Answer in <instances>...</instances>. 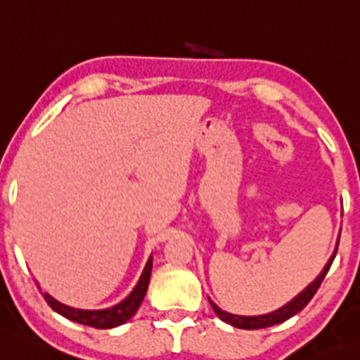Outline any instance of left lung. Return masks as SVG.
Returning <instances> with one entry per match:
<instances>
[{"instance_id": "1", "label": "left lung", "mask_w": 360, "mask_h": 360, "mask_svg": "<svg viewBox=\"0 0 360 360\" xmlns=\"http://www.w3.org/2000/svg\"><path fill=\"white\" fill-rule=\"evenodd\" d=\"M336 252H338V245H336V250H335V253H333L331 259L328 260L326 267H324L323 272H321V274L316 278V281L310 283L307 288L302 291V293L298 295V297H295L293 300L290 302V304H286L285 307L274 310V312L264 314V316H253V317L234 316V314H229V312H226V310L219 309L217 305L214 304V302L209 300L210 305H212V309H214V312L217 314V316L221 317V319L224 321V323H228V324H231V326H234V328H241V330H260V328H269V326H274V324L285 323L286 319H290V317H293L295 314L300 312V310L304 309L310 300H312V297L317 293V290H319V286H321V283H323V279L326 278L328 271H330L333 260H335V257H336Z\"/></svg>"}]
</instances>
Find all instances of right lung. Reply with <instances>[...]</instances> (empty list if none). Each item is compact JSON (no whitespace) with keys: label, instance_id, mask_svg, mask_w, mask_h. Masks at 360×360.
<instances>
[{"label":"right lung","instance_id":"obj_1","mask_svg":"<svg viewBox=\"0 0 360 360\" xmlns=\"http://www.w3.org/2000/svg\"><path fill=\"white\" fill-rule=\"evenodd\" d=\"M150 274H151V259L146 262L145 271H143L141 278H139L138 285L134 286V290L131 291L129 297L124 302H120L119 305L112 309L105 310H81V309H72L69 305L60 304L58 300L50 297L46 291H41L44 297V300L48 302V305L58 312L60 316L67 317V319L74 321V323L84 324V326L98 328V330H110V328L120 326V324L127 323L136 312H138L139 305H141L143 298H145L146 290H148L150 283Z\"/></svg>","mask_w":360,"mask_h":360}]
</instances>
